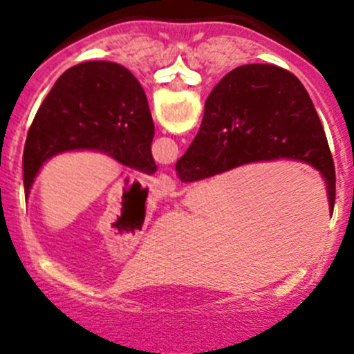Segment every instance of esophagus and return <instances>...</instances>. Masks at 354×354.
Returning <instances> with one entry per match:
<instances>
[{"label":"esophagus","instance_id":"1","mask_svg":"<svg viewBox=\"0 0 354 354\" xmlns=\"http://www.w3.org/2000/svg\"><path fill=\"white\" fill-rule=\"evenodd\" d=\"M156 187L160 194H171V192L176 188V181H174V178L169 176V174H160L156 181Z\"/></svg>","mask_w":354,"mask_h":354}]
</instances>
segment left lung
Returning <instances> with one entry per match:
<instances>
[{
    "mask_svg": "<svg viewBox=\"0 0 354 354\" xmlns=\"http://www.w3.org/2000/svg\"><path fill=\"white\" fill-rule=\"evenodd\" d=\"M154 121L130 70L111 62L68 68L35 114L24 149L25 198L42 166L58 154L92 151L121 166L154 174Z\"/></svg>",
    "mask_w": 354,
    "mask_h": 354,
    "instance_id": "left-lung-1",
    "label": "left lung"
}]
</instances>
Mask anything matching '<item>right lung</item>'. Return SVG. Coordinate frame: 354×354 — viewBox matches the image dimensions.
<instances>
[{"label":"right lung","mask_w":354,"mask_h":354,"mask_svg":"<svg viewBox=\"0 0 354 354\" xmlns=\"http://www.w3.org/2000/svg\"><path fill=\"white\" fill-rule=\"evenodd\" d=\"M279 159L319 171L332 214L334 160L312 99L291 71L257 63L234 68L212 88L198 133L174 169L183 183H192Z\"/></svg>","instance_id":"1"}]
</instances>
